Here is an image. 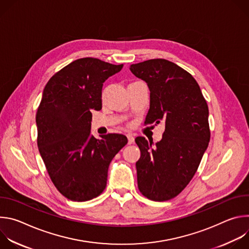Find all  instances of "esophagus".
Returning a JSON list of instances; mask_svg holds the SVG:
<instances>
[{
    "label": "esophagus",
    "mask_w": 249,
    "mask_h": 249,
    "mask_svg": "<svg viewBox=\"0 0 249 249\" xmlns=\"http://www.w3.org/2000/svg\"><path fill=\"white\" fill-rule=\"evenodd\" d=\"M127 138H128V144H129V145H131V144H133V143H134L135 138H134V136H133V135L128 134V135H127Z\"/></svg>",
    "instance_id": "obj_1"
}]
</instances>
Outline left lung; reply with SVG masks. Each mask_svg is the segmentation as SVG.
<instances>
[{
	"label": "left lung",
	"mask_w": 249,
	"mask_h": 249,
	"mask_svg": "<svg viewBox=\"0 0 249 249\" xmlns=\"http://www.w3.org/2000/svg\"><path fill=\"white\" fill-rule=\"evenodd\" d=\"M130 70L151 91L146 121L165 126L154 147L144 137L135 139L141 152L138 187L150 200L167 201L188 185L208 148V104L192 75L170 61L151 59L132 64Z\"/></svg>",
	"instance_id": "1"
}]
</instances>
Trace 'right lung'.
Here are the masks:
<instances>
[{
    "mask_svg": "<svg viewBox=\"0 0 249 249\" xmlns=\"http://www.w3.org/2000/svg\"><path fill=\"white\" fill-rule=\"evenodd\" d=\"M122 67L81 58L58 71L44 88L36 112L37 146L50 179L69 200L99 196L112 159L127 144L121 134L100 140L90 135L91 110L101 109L103 83Z\"/></svg>",
    "mask_w": 249,
    "mask_h": 249,
    "instance_id": "right-lung-1",
    "label": "right lung"
}]
</instances>
